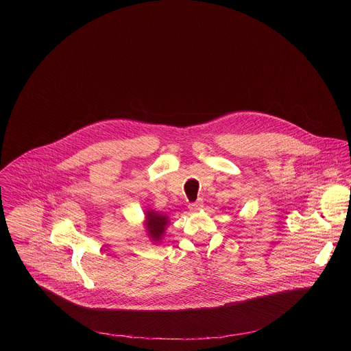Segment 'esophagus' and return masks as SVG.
Segmentation results:
<instances>
[{
  "instance_id": "obj_1",
  "label": "esophagus",
  "mask_w": 351,
  "mask_h": 351,
  "mask_svg": "<svg viewBox=\"0 0 351 351\" xmlns=\"http://www.w3.org/2000/svg\"><path fill=\"white\" fill-rule=\"evenodd\" d=\"M201 208H202V201L201 200L196 201V202H193V204L189 205V210H192V212L200 210Z\"/></svg>"
}]
</instances>
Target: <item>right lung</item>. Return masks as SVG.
<instances>
[{
	"label": "right lung",
	"mask_w": 351,
	"mask_h": 351,
	"mask_svg": "<svg viewBox=\"0 0 351 351\" xmlns=\"http://www.w3.org/2000/svg\"><path fill=\"white\" fill-rule=\"evenodd\" d=\"M169 224H170V219L167 215L156 212L154 209H146L143 226L152 243H160Z\"/></svg>",
	"instance_id": "obj_1"
}]
</instances>
